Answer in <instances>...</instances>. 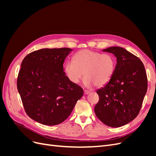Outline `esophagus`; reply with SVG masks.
<instances>
[{
  "mask_svg": "<svg viewBox=\"0 0 156 156\" xmlns=\"http://www.w3.org/2000/svg\"><path fill=\"white\" fill-rule=\"evenodd\" d=\"M90 92L88 91V90H84V94H85V95H87V94H88Z\"/></svg>",
  "mask_w": 156,
  "mask_h": 156,
  "instance_id": "esophagus-1",
  "label": "esophagus"
}]
</instances>
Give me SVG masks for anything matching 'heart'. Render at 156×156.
<instances>
[{
	"label": "heart",
	"mask_w": 156,
	"mask_h": 156,
	"mask_svg": "<svg viewBox=\"0 0 156 156\" xmlns=\"http://www.w3.org/2000/svg\"><path fill=\"white\" fill-rule=\"evenodd\" d=\"M115 69V59L108 54L91 50H82L73 56V61L64 64V72L69 81L78 83L84 75V86L101 87L110 81Z\"/></svg>",
	"instance_id": "obj_1"
}]
</instances>
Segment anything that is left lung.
Segmentation results:
<instances>
[{
	"mask_svg": "<svg viewBox=\"0 0 156 156\" xmlns=\"http://www.w3.org/2000/svg\"><path fill=\"white\" fill-rule=\"evenodd\" d=\"M102 51L114 55L116 64L110 81L96 90L100 99L94 112L104 124L119 127L138 115L147 91V77L143 62L128 51L116 46Z\"/></svg>",
	"mask_w": 156,
	"mask_h": 156,
	"instance_id": "1",
	"label": "left lung"
}]
</instances>
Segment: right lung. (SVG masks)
<instances>
[{
	"label": "right lung",
	"instance_id": "obj_1",
	"mask_svg": "<svg viewBox=\"0 0 156 156\" xmlns=\"http://www.w3.org/2000/svg\"><path fill=\"white\" fill-rule=\"evenodd\" d=\"M72 49H41L23 60L17 87L25 110L30 119L41 124L62 123L83 95L81 87L71 82L63 64Z\"/></svg>",
	"mask_w": 156,
	"mask_h": 156
}]
</instances>
